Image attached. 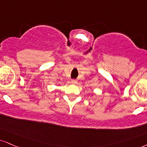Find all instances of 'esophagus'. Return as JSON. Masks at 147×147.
Returning a JSON list of instances; mask_svg holds the SVG:
<instances>
[{
    "label": "esophagus",
    "instance_id": "obj_1",
    "mask_svg": "<svg viewBox=\"0 0 147 147\" xmlns=\"http://www.w3.org/2000/svg\"><path fill=\"white\" fill-rule=\"evenodd\" d=\"M77 80H75V79H72L71 80V83L72 84H77Z\"/></svg>",
    "mask_w": 147,
    "mask_h": 147
}]
</instances>
